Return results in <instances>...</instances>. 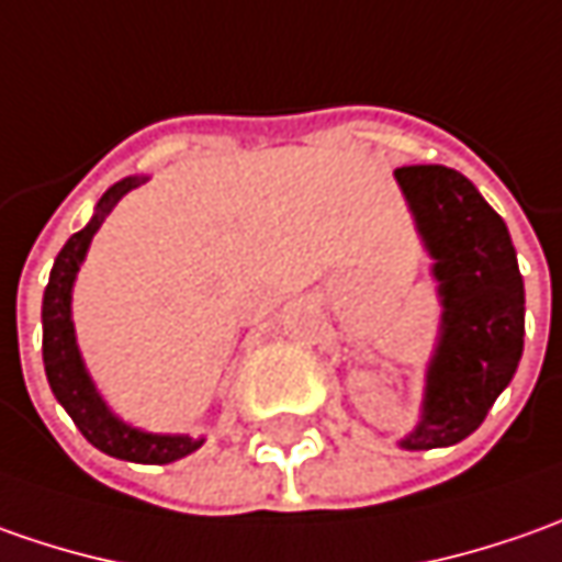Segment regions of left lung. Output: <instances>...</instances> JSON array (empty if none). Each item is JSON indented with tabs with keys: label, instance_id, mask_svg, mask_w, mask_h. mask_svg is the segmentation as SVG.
Instances as JSON below:
<instances>
[{
	"label": "left lung",
	"instance_id": "1",
	"mask_svg": "<svg viewBox=\"0 0 562 562\" xmlns=\"http://www.w3.org/2000/svg\"><path fill=\"white\" fill-rule=\"evenodd\" d=\"M395 180L432 258L441 333L426 370L423 419L401 448L429 451L473 436L522 358L526 292L507 223L463 173L397 167Z\"/></svg>",
	"mask_w": 562,
	"mask_h": 562
}]
</instances>
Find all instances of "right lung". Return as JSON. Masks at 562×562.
I'll return each mask as SVG.
<instances>
[{"label":"right lung","mask_w":562,"mask_h":562,"mask_svg":"<svg viewBox=\"0 0 562 562\" xmlns=\"http://www.w3.org/2000/svg\"><path fill=\"white\" fill-rule=\"evenodd\" d=\"M143 183H146V177H126L121 183L111 186L95 204L92 221L80 233H74L65 248L58 251L46 295H43V363H46L52 395L58 397V404L68 411L89 445H95L108 457L130 460V463H173L180 457L199 451L204 438L155 436V432L133 429L124 419L111 414L83 367L77 336H74V319H70V289H74L80 263L87 258V248L95 229L105 223L111 207L121 202L130 189Z\"/></svg>","instance_id":"right-lung-1"}]
</instances>
